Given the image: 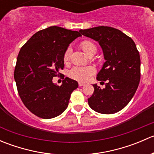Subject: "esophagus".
I'll list each match as a JSON object with an SVG mask.
<instances>
[{
    "label": "esophagus",
    "mask_w": 154,
    "mask_h": 154,
    "mask_svg": "<svg viewBox=\"0 0 154 154\" xmlns=\"http://www.w3.org/2000/svg\"><path fill=\"white\" fill-rule=\"evenodd\" d=\"M78 84H79V86H86V83H81V82H80V83H79Z\"/></svg>",
    "instance_id": "esophagus-1"
}]
</instances>
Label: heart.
<instances>
[{
    "label": "heart",
    "mask_w": 154,
    "mask_h": 154,
    "mask_svg": "<svg viewBox=\"0 0 154 154\" xmlns=\"http://www.w3.org/2000/svg\"><path fill=\"white\" fill-rule=\"evenodd\" d=\"M83 51L88 54L93 50H96V47L93 43L89 41H83L80 44ZM70 54H71V50L68 48L65 52L64 56H63V60L65 63H67L69 60ZM95 72V68L92 66H87V67H82V66H76L74 67L71 71H69V76L72 79L81 82H86L87 80H89L91 75Z\"/></svg>",
    "instance_id": "obj_1"
}]
</instances>
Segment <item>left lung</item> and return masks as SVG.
<instances>
[{
    "label": "left lung",
    "mask_w": 154,
    "mask_h": 154,
    "mask_svg": "<svg viewBox=\"0 0 154 154\" xmlns=\"http://www.w3.org/2000/svg\"><path fill=\"white\" fill-rule=\"evenodd\" d=\"M82 35L97 42L105 63L97 80L106 81L104 88L93 84L94 91L88 99L89 106L101 114H113L128 104L140 81V56L133 40L110 27L80 29Z\"/></svg>",
    "instance_id": "8db88e82"
}]
</instances>
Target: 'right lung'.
<instances>
[{
  "instance_id": "obj_1",
  "label": "right lung",
  "mask_w": 154,
  "mask_h": 154,
  "mask_svg": "<svg viewBox=\"0 0 154 154\" xmlns=\"http://www.w3.org/2000/svg\"><path fill=\"white\" fill-rule=\"evenodd\" d=\"M80 36L77 31L53 26L35 32L20 50L14 78L22 102L38 117L48 119L62 114L78 87L68 77L60 86L53 83V77L63 69L65 52Z\"/></svg>"
}]
</instances>
